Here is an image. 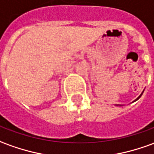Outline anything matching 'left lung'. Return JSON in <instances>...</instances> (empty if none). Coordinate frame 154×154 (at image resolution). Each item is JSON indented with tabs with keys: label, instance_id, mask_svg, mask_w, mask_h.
Here are the masks:
<instances>
[{
	"label": "left lung",
	"instance_id": "left-lung-1",
	"mask_svg": "<svg viewBox=\"0 0 154 154\" xmlns=\"http://www.w3.org/2000/svg\"><path fill=\"white\" fill-rule=\"evenodd\" d=\"M143 92H142V93H141V95H140V96H139V97H137V99L135 100V101H137V100H138V99H139V98H140V97H141V96H142V94H143Z\"/></svg>",
	"mask_w": 154,
	"mask_h": 154
}]
</instances>
